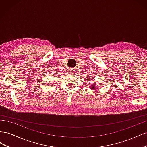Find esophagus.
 <instances>
[{
  "label": "esophagus",
  "instance_id": "obj_1",
  "mask_svg": "<svg viewBox=\"0 0 147 147\" xmlns=\"http://www.w3.org/2000/svg\"><path fill=\"white\" fill-rule=\"evenodd\" d=\"M71 72H72V71H71Z\"/></svg>",
  "mask_w": 147,
  "mask_h": 147
}]
</instances>
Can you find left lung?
Masks as SVG:
<instances>
[{"instance_id":"8db88e82","label":"left lung","mask_w":147,"mask_h":147,"mask_svg":"<svg viewBox=\"0 0 147 147\" xmlns=\"http://www.w3.org/2000/svg\"><path fill=\"white\" fill-rule=\"evenodd\" d=\"M96 87V84H94V83H91V85L90 86V89H92V90H94V89H95Z\"/></svg>"}]
</instances>
